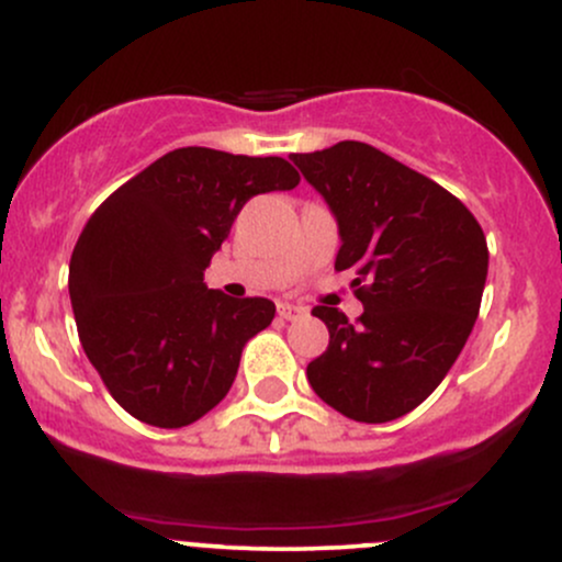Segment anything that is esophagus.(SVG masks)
Returning a JSON list of instances; mask_svg holds the SVG:
<instances>
[{
    "mask_svg": "<svg viewBox=\"0 0 562 562\" xmlns=\"http://www.w3.org/2000/svg\"><path fill=\"white\" fill-rule=\"evenodd\" d=\"M277 314H280V319H285V322H295V319L306 317V308L299 306V303H288V301H282L280 306H277Z\"/></svg>",
    "mask_w": 562,
    "mask_h": 562,
    "instance_id": "1",
    "label": "esophagus"
}]
</instances>
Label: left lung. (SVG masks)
<instances>
[{
  "mask_svg": "<svg viewBox=\"0 0 562 562\" xmlns=\"http://www.w3.org/2000/svg\"><path fill=\"white\" fill-rule=\"evenodd\" d=\"M338 224L335 269H351L364 314L317 306L330 346L306 367L325 404L389 423L423 404L479 319L488 272L481 224L451 192L364 142L290 156Z\"/></svg>",
  "mask_w": 562,
  "mask_h": 562,
  "instance_id": "1",
  "label": "left lung"
}]
</instances>
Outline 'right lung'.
Listing matches in <instances>:
<instances>
[{
	"label": "right lung",
	"instance_id": "add662e5",
	"mask_svg": "<svg viewBox=\"0 0 562 562\" xmlns=\"http://www.w3.org/2000/svg\"><path fill=\"white\" fill-rule=\"evenodd\" d=\"M299 182L285 158L179 147L94 211L68 293L83 353L128 415L182 428L227 396L274 303L209 290L203 272L250 198Z\"/></svg>",
	"mask_w": 562,
	"mask_h": 562
}]
</instances>
